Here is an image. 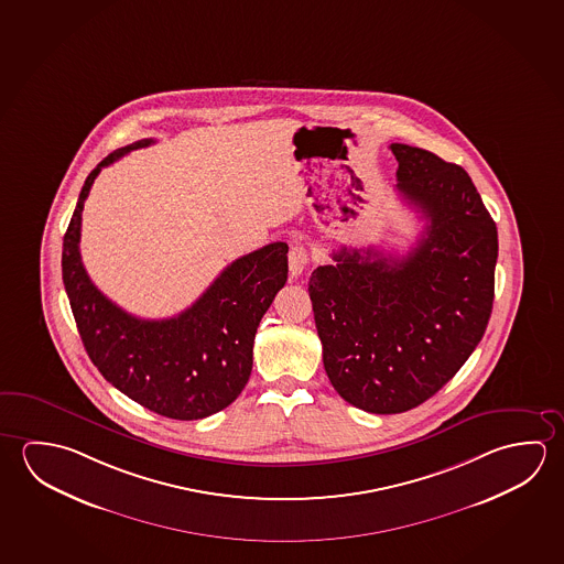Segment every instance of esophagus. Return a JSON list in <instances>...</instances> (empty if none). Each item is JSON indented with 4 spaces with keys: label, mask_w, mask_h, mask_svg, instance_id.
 <instances>
[{
    "label": "esophagus",
    "mask_w": 564,
    "mask_h": 564,
    "mask_svg": "<svg viewBox=\"0 0 564 564\" xmlns=\"http://www.w3.org/2000/svg\"><path fill=\"white\" fill-rule=\"evenodd\" d=\"M308 265V250L303 246H296L293 250L289 251V273L293 278H299Z\"/></svg>",
    "instance_id": "34e87169"
}]
</instances>
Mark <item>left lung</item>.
Masks as SVG:
<instances>
[{
    "instance_id": "1",
    "label": "left lung",
    "mask_w": 564,
    "mask_h": 564,
    "mask_svg": "<svg viewBox=\"0 0 564 564\" xmlns=\"http://www.w3.org/2000/svg\"><path fill=\"white\" fill-rule=\"evenodd\" d=\"M391 151L423 236L403 258L341 248L308 281L326 376L344 401L378 415L425 403L470 358L498 259V228L468 173L425 149Z\"/></svg>"
}]
</instances>
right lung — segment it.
I'll return each instance as SVG.
<instances>
[{
	"label": "right lung",
	"instance_id": "right-lung-1",
	"mask_svg": "<svg viewBox=\"0 0 564 564\" xmlns=\"http://www.w3.org/2000/svg\"><path fill=\"white\" fill-rule=\"evenodd\" d=\"M151 143L113 151L84 181L63 241V281L84 348L104 378L158 415L194 421L223 411L246 388L261 316L285 286L289 248L275 241L236 259L173 318L145 321L111 303L80 258L84 200L104 166Z\"/></svg>",
	"mask_w": 564,
	"mask_h": 564
}]
</instances>
